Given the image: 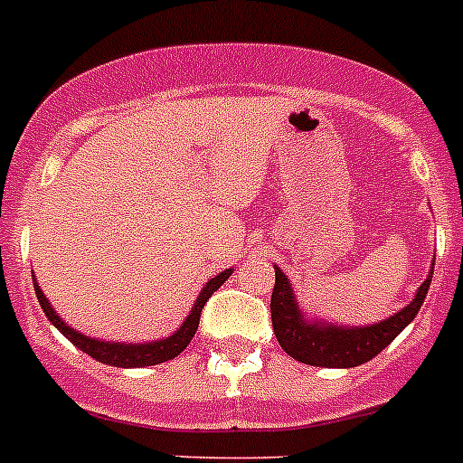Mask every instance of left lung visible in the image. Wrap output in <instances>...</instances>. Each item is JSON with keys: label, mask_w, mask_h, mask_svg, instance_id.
Returning a JSON list of instances; mask_svg holds the SVG:
<instances>
[{"label": "left lung", "mask_w": 463, "mask_h": 463, "mask_svg": "<svg viewBox=\"0 0 463 463\" xmlns=\"http://www.w3.org/2000/svg\"><path fill=\"white\" fill-rule=\"evenodd\" d=\"M431 275H434V266H431L430 278L415 291L413 300L381 324L337 326L305 319L303 309L298 307V300L291 291L289 278L275 266V287L270 296V319H273L275 337L284 354H289L291 358L305 364L358 367L379 355L415 319L430 291Z\"/></svg>", "instance_id": "1"}]
</instances>
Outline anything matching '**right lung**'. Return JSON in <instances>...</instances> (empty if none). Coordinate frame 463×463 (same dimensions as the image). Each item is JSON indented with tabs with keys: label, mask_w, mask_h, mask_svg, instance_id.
<instances>
[{
	"label": "right lung",
	"mask_w": 463,
	"mask_h": 463,
	"mask_svg": "<svg viewBox=\"0 0 463 463\" xmlns=\"http://www.w3.org/2000/svg\"><path fill=\"white\" fill-rule=\"evenodd\" d=\"M232 273H234V269H227L203 284V289L199 291L197 300H194L193 309H190V315L185 317V321L181 324L179 330H174L169 337L156 339V342H144V345L105 342V339H96V337H89V335L78 333V330L71 328V326H68L66 321L54 312V307L48 303V298H45L43 289L38 287V282H33V291H36L38 303H41V307H43L45 317L52 321V326H57V330L63 335V337L71 339L80 351L89 354L93 360H99V363L103 364H112V367H148V364H158V363H165V360L176 358V355L190 345V339H193L194 333H197L199 317H202L203 305H206V300L213 296V291H218L220 287L227 282V278Z\"/></svg>",
	"instance_id": "add662e5"
}]
</instances>
